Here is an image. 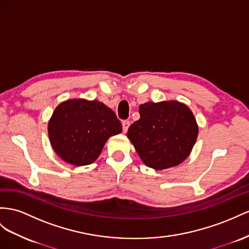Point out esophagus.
<instances>
[{"label":"esophagus","mask_w":249,"mask_h":249,"mask_svg":"<svg viewBox=\"0 0 249 249\" xmlns=\"http://www.w3.org/2000/svg\"><path fill=\"white\" fill-rule=\"evenodd\" d=\"M129 125H130L129 121H123V122H122V126H123V131H124V132H127V130H128Z\"/></svg>","instance_id":"34e87169"}]
</instances>
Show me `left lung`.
<instances>
[{"instance_id": "1", "label": "left lung", "mask_w": 249, "mask_h": 249, "mask_svg": "<svg viewBox=\"0 0 249 249\" xmlns=\"http://www.w3.org/2000/svg\"><path fill=\"white\" fill-rule=\"evenodd\" d=\"M140 119L127 137L146 166L157 170L181 164L197 138V124L189 108L178 101L147 102L139 107Z\"/></svg>"}]
</instances>
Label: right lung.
<instances>
[{
	"label": "right lung",
	"mask_w": 249,
	"mask_h": 249,
	"mask_svg": "<svg viewBox=\"0 0 249 249\" xmlns=\"http://www.w3.org/2000/svg\"><path fill=\"white\" fill-rule=\"evenodd\" d=\"M121 131L122 124L116 113L95 100L62 102L48 122V136L55 154L74 166L93 163L107 140Z\"/></svg>",
	"instance_id": "1"
}]
</instances>
